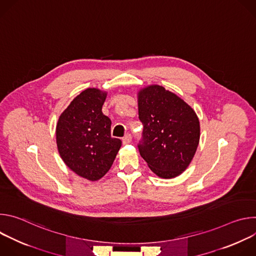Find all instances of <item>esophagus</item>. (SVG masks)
Segmentation results:
<instances>
[{"instance_id": "esophagus-1", "label": "esophagus", "mask_w": 256, "mask_h": 256, "mask_svg": "<svg viewBox=\"0 0 256 256\" xmlns=\"http://www.w3.org/2000/svg\"><path fill=\"white\" fill-rule=\"evenodd\" d=\"M132 142V136L130 134H126L124 138H122V144H130Z\"/></svg>"}]
</instances>
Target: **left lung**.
I'll return each instance as SVG.
<instances>
[{
    "mask_svg": "<svg viewBox=\"0 0 256 256\" xmlns=\"http://www.w3.org/2000/svg\"><path fill=\"white\" fill-rule=\"evenodd\" d=\"M142 140L138 151L159 177L170 179L190 166L200 142V126L196 112L184 99L160 85L138 92Z\"/></svg>",
    "mask_w": 256,
    "mask_h": 256,
    "instance_id": "1",
    "label": "left lung"
}]
</instances>
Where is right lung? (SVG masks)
I'll return each instance as SVG.
<instances>
[{"label":"right lung","instance_id":"obj_1","mask_svg":"<svg viewBox=\"0 0 256 256\" xmlns=\"http://www.w3.org/2000/svg\"><path fill=\"white\" fill-rule=\"evenodd\" d=\"M107 92L87 88L62 112L56 128L58 151L64 164L90 181L102 178L122 147L112 138V120L102 114Z\"/></svg>","mask_w":256,"mask_h":256}]
</instances>
